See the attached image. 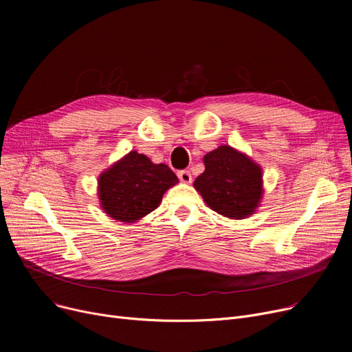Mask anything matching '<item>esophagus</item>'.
Listing matches in <instances>:
<instances>
[{
	"instance_id": "34e87169",
	"label": "esophagus",
	"mask_w": 352,
	"mask_h": 352,
	"mask_svg": "<svg viewBox=\"0 0 352 352\" xmlns=\"http://www.w3.org/2000/svg\"><path fill=\"white\" fill-rule=\"evenodd\" d=\"M178 178H179V181L184 182V184H191V181H192V175H191V173H190L188 170L179 171V173H178Z\"/></svg>"
}]
</instances>
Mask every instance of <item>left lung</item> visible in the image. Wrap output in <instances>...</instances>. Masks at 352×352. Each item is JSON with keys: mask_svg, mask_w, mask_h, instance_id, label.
I'll list each match as a JSON object with an SVG mask.
<instances>
[{"mask_svg": "<svg viewBox=\"0 0 352 352\" xmlns=\"http://www.w3.org/2000/svg\"><path fill=\"white\" fill-rule=\"evenodd\" d=\"M206 171L194 188L215 212L244 219L255 212L263 198V170L248 155L221 145L204 157Z\"/></svg>", "mask_w": 352, "mask_h": 352, "instance_id": "8db88e82", "label": "left lung"}]
</instances>
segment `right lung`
I'll list each match as a JSON object with an SVG mask.
<instances>
[{"label": "right lung", "instance_id": "1", "mask_svg": "<svg viewBox=\"0 0 352 352\" xmlns=\"http://www.w3.org/2000/svg\"><path fill=\"white\" fill-rule=\"evenodd\" d=\"M175 184L178 178L168 165L154 164L146 155L131 151L100 175V204L108 217L135 223L154 211Z\"/></svg>", "mask_w": 352, "mask_h": 352}]
</instances>
